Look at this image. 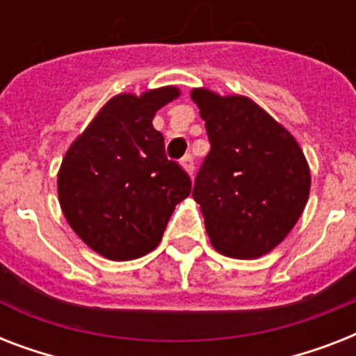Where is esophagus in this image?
<instances>
[{"label":"esophagus","instance_id":"1","mask_svg":"<svg viewBox=\"0 0 356 356\" xmlns=\"http://www.w3.org/2000/svg\"><path fill=\"white\" fill-rule=\"evenodd\" d=\"M181 166H183V170L188 173V175H192V173H194V156L184 155L183 159H181Z\"/></svg>","mask_w":356,"mask_h":356}]
</instances>
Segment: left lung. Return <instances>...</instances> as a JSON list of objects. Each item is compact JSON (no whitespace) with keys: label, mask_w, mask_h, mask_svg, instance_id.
Segmentation results:
<instances>
[{"label":"left lung","mask_w":356,"mask_h":356,"mask_svg":"<svg viewBox=\"0 0 356 356\" xmlns=\"http://www.w3.org/2000/svg\"><path fill=\"white\" fill-rule=\"evenodd\" d=\"M211 151L194 183L212 248L257 259L286 238L303 214L310 168L288 129L245 96L194 88Z\"/></svg>","instance_id":"8db88e82"}]
</instances>
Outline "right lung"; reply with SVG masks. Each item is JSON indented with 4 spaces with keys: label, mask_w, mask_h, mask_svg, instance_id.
Listing matches in <instances>:
<instances>
[{
    "label": "right lung",
    "mask_w": 356,
    "mask_h": 356,
    "mask_svg": "<svg viewBox=\"0 0 356 356\" xmlns=\"http://www.w3.org/2000/svg\"><path fill=\"white\" fill-rule=\"evenodd\" d=\"M177 86L118 94L72 142L57 175L58 203L70 227L108 260L144 257L161 243L175 205L192 181L166 159L153 127L159 108L179 97Z\"/></svg>",
    "instance_id": "obj_1"
}]
</instances>
